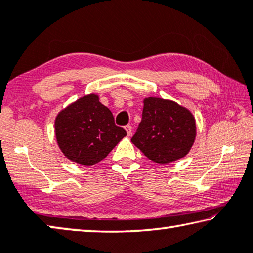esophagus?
<instances>
[{
  "instance_id": "obj_1",
  "label": "esophagus",
  "mask_w": 253,
  "mask_h": 253,
  "mask_svg": "<svg viewBox=\"0 0 253 253\" xmlns=\"http://www.w3.org/2000/svg\"><path fill=\"white\" fill-rule=\"evenodd\" d=\"M125 129H126V133H127L128 136H130V135H131V131H133V128H131V126H130V125H127V126H125Z\"/></svg>"
}]
</instances>
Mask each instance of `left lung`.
Masks as SVG:
<instances>
[{
  "mask_svg": "<svg viewBox=\"0 0 253 253\" xmlns=\"http://www.w3.org/2000/svg\"><path fill=\"white\" fill-rule=\"evenodd\" d=\"M143 102L142 120L131 137L133 144L157 164L185 157L197 135L193 115L170 100L146 97Z\"/></svg>",
  "mask_w": 253,
  "mask_h": 253,
  "instance_id": "1",
  "label": "left lung"
}]
</instances>
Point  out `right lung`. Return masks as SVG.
Instances as JSON below:
<instances>
[{"label":"right lung","instance_id":"right-lung-1","mask_svg":"<svg viewBox=\"0 0 253 253\" xmlns=\"http://www.w3.org/2000/svg\"><path fill=\"white\" fill-rule=\"evenodd\" d=\"M55 136L68 159L92 166L103 160L126 136L111 111L89 94L68 105L55 118Z\"/></svg>","mask_w":253,"mask_h":253}]
</instances>
